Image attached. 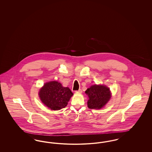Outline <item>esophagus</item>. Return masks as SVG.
Segmentation results:
<instances>
[{
	"label": "esophagus",
	"instance_id": "esophagus-1",
	"mask_svg": "<svg viewBox=\"0 0 152 152\" xmlns=\"http://www.w3.org/2000/svg\"><path fill=\"white\" fill-rule=\"evenodd\" d=\"M75 92L76 93H78V94H81L82 93V90L80 89L78 90V91H76Z\"/></svg>",
	"mask_w": 152,
	"mask_h": 152
}]
</instances>
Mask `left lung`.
I'll return each mask as SVG.
<instances>
[{
	"label": "left lung",
	"mask_w": 152,
	"mask_h": 152,
	"mask_svg": "<svg viewBox=\"0 0 152 152\" xmlns=\"http://www.w3.org/2000/svg\"><path fill=\"white\" fill-rule=\"evenodd\" d=\"M85 92L89 98L87 105L90 109H100L103 108L111 97L109 88L104 85L92 86Z\"/></svg>",
	"instance_id": "1"
}]
</instances>
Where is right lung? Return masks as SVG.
I'll return each instance as SVG.
<instances>
[{
  "label": "right lung",
  "mask_w": 152,
  "mask_h": 152,
  "mask_svg": "<svg viewBox=\"0 0 152 152\" xmlns=\"http://www.w3.org/2000/svg\"><path fill=\"white\" fill-rule=\"evenodd\" d=\"M73 95L68 87H63L60 83L56 81L45 83L39 92L42 102L53 110L65 108Z\"/></svg>",
  "instance_id": "1"
}]
</instances>
